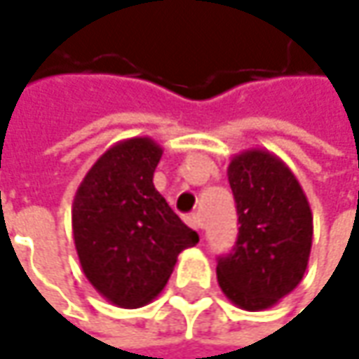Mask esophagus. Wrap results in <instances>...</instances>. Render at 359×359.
<instances>
[{
	"label": "esophagus",
	"mask_w": 359,
	"mask_h": 359,
	"mask_svg": "<svg viewBox=\"0 0 359 359\" xmlns=\"http://www.w3.org/2000/svg\"><path fill=\"white\" fill-rule=\"evenodd\" d=\"M184 221H187V225L189 226H193V229H195V231H201V219H198V215H196V212H193V215H187V219H184Z\"/></svg>",
	"instance_id": "34e87169"
}]
</instances>
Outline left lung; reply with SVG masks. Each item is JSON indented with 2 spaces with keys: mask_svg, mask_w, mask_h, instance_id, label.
Wrapping results in <instances>:
<instances>
[{
  "mask_svg": "<svg viewBox=\"0 0 359 359\" xmlns=\"http://www.w3.org/2000/svg\"><path fill=\"white\" fill-rule=\"evenodd\" d=\"M226 177L241 226L233 253L219 257V287L237 307L261 311L304 279L313 217L299 180L269 150L235 154Z\"/></svg>",
  "mask_w": 359,
  "mask_h": 359,
  "instance_id": "1",
  "label": "left lung"
}]
</instances>
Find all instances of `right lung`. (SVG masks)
<instances>
[{
	"label": "right lung",
	"instance_id": "1",
	"mask_svg": "<svg viewBox=\"0 0 359 359\" xmlns=\"http://www.w3.org/2000/svg\"><path fill=\"white\" fill-rule=\"evenodd\" d=\"M161 156L149 136L120 140L92 164L74 196L72 231L82 271L118 307L152 302L180 251L198 243L196 231L154 189Z\"/></svg>",
	"mask_w": 359,
	"mask_h": 359
}]
</instances>
